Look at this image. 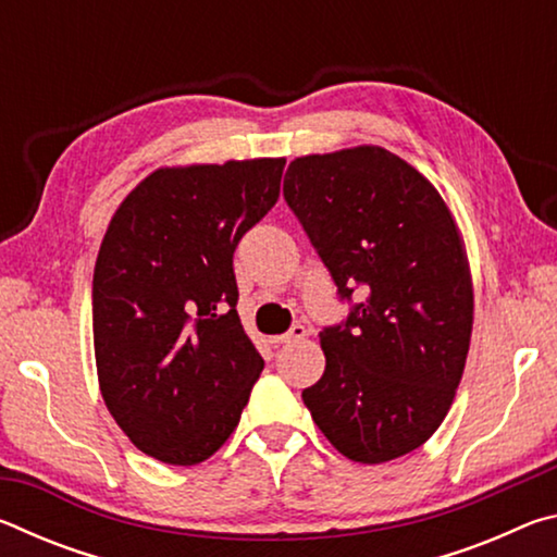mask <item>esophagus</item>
Wrapping results in <instances>:
<instances>
[{
    "instance_id": "obj_1",
    "label": "esophagus",
    "mask_w": 557,
    "mask_h": 557,
    "mask_svg": "<svg viewBox=\"0 0 557 557\" xmlns=\"http://www.w3.org/2000/svg\"><path fill=\"white\" fill-rule=\"evenodd\" d=\"M307 336V329L301 326V324H292V329L287 334H280V336H272L270 342L275 344V346H280V344H295V342H299V338H305Z\"/></svg>"
}]
</instances>
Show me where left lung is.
<instances>
[{"label": "left lung", "instance_id": "left-lung-1", "mask_svg": "<svg viewBox=\"0 0 557 557\" xmlns=\"http://www.w3.org/2000/svg\"><path fill=\"white\" fill-rule=\"evenodd\" d=\"M282 196L348 305L319 332L326 369L301 400L344 457L408 455L445 420L469 351L474 297L451 213L381 147L299 157Z\"/></svg>", "mask_w": 557, "mask_h": 557}]
</instances>
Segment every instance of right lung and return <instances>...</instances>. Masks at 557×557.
Returning a JSON list of instances; mask_svg holds the SVG:
<instances>
[{"instance_id": "1", "label": "right lung", "mask_w": 557, "mask_h": 557, "mask_svg": "<svg viewBox=\"0 0 557 557\" xmlns=\"http://www.w3.org/2000/svg\"><path fill=\"white\" fill-rule=\"evenodd\" d=\"M285 159L159 169L112 215L92 272L102 398L132 445L191 467L231 437L262 371L233 252L280 196Z\"/></svg>"}]
</instances>
